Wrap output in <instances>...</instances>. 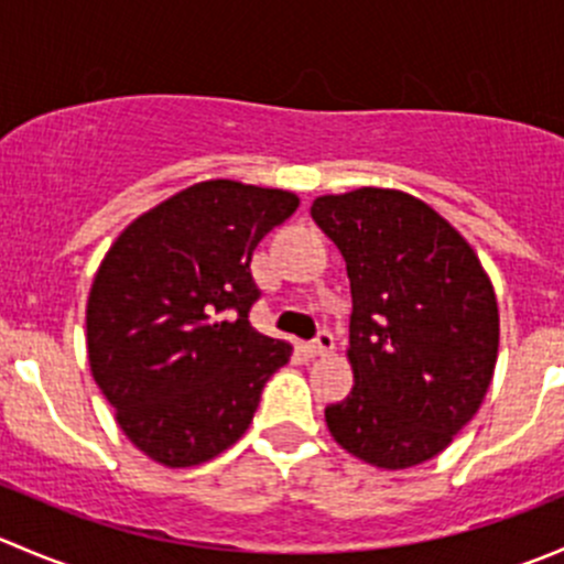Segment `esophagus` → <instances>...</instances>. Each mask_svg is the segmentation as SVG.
Wrapping results in <instances>:
<instances>
[{"label": "esophagus", "mask_w": 564, "mask_h": 564, "mask_svg": "<svg viewBox=\"0 0 564 564\" xmlns=\"http://www.w3.org/2000/svg\"><path fill=\"white\" fill-rule=\"evenodd\" d=\"M333 349H335L333 333H329V329H318L314 344H311V355L324 357V355H329V351H333Z\"/></svg>", "instance_id": "esophagus-1"}]
</instances>
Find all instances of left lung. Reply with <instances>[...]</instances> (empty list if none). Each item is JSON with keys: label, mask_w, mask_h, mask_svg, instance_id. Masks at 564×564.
Listing matches in <instances>:
<instances>
[{"label": "left lung", "mask_w": 564, "mask_h": 564, "mask_svg": "<svg viewBox=\"0 0 564 564\" xmlns=\"http://www.w3.org/2000/svg\"><path fill=\"white\" fill-rule=\"evenodd\" d=\"M311 215L351 283L355 388L324 409L329 434L379 469L440 456L475 417L497 366V294L480 259L403 191L318 196Z\"/></svg>", "instance_id": "1"}]
</instances>
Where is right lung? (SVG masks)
<instances>
[{
    "instance_id": "obj_1",
    "label": "right lung",
    "mask_w": 564,
    "mask_h": 564,
    "mask_svg": "<svg viewBox=\"0 0 564 564\" xmlns=\"http://www.w3.org/2000/svg\"><path fill=\"white\" fill-rule=\"evenodd\" d=\"M275 187L209 180L135 218L108 248L87 303L89 368L130 442L196 466L248 431L292 346L256 333L250 256L297 209Z\"/></svg>"
}]
</instances>
